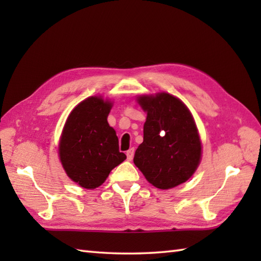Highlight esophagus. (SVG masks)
<instances>
[{
	"label": "esophagus",
	"instance_id": "34e87169",
	"mask_svg": "<svg viewBox=\"0 0 261 261\" xmlns=\"http://www.w3.org/2000/svg\"><path fill=\"white\" fill-rule=\"evenodd\" d=\"M134 154H135V149L134 148L129 149V150L126 151V159L129 160V162H131L132 158H134Z\"/></svg>",
	"mask_w": 261,
	"mask_h": 261
}]
</instances>
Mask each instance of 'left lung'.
Masks as SVG:
<instances>
[{"instance_id":"8db88e82","label":"left lung","mask_w":261,"mask_h":261,"mask_svg":"<svg viewBox=\"0 0 261 261\" xmlns=\"http://www.w3.org/2000/svg\"><path fill=\"white\" fill-rule=\"evenodd\" d=\"M138 103L147 112V119L135 165L160 190L182 184L195 173L202 156V143L192 113L179 98L165 92L141 95Z\"/></svg>"}]
</instances>
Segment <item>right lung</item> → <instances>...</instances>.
<instances>
[{
    "label": "right lung",
    "mask_w": 261,
    "mask_h": 261,
    "mask_svg": "<svg viewBox=\"0 0 261 261\" xmlns=\"http://www.w3.org/2000/svg\"><path fill=\"white\" fill-rule=\"evenodd\" d=\"M111 109L112 103L101 96L84 99L68 115L60 137L59 158L66 174L87 190L101 186L126 158L108 123Z\"/></svg>",
    "instance_id": "add662e5"
}]
</instances>
